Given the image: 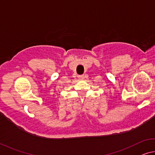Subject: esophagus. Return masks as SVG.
<instances>
[{
	"label": "esophagus",
	"instance_id": "obj_1",
	"mask_svg": "<svg viewBox=\"0 0 155 155\" xmlns=\"http://www.w3.org/2000/svg\"><path fill=\"white\" fill-rule=\"evenodd\" d=\"M78 78H79V79L82 80V79H83V78H84V75H80V76H78Z\"/></svg>",
	"mask_w": 155,
	"mask_h": 155
}]
</instances>
